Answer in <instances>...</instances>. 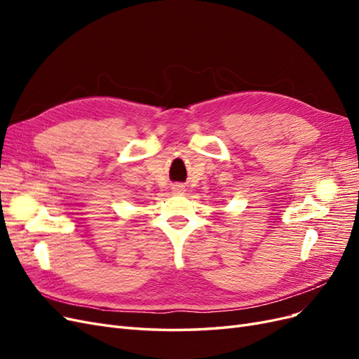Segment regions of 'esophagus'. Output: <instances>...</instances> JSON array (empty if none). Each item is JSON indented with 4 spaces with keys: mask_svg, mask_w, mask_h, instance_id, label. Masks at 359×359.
I'll use <instances>...</instances> for the list:
<instances>
[{
    "mask_svg": "<svg viewBox=\"0 0 359 359\" xmlns=\"http://www.w3.org/2000/svg\"><path fill=\"white\" fill-rule=\"evenodd\" d=\"M172 191L175 194H182L184 191H186V189H184V186H181V184H173Z\"/></svg>",
    "mask_w": 359,
    "mask_h": 359,
    "instance_id": "34e87169",
    "label": "esophagus"
}]
</instances>
